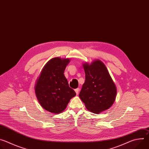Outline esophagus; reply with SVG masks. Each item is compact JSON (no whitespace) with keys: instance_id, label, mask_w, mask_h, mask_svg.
Here are the masks:
<instances>
[{"instance_id":"1","label":"esophagus","mask_w":149,"mask_h":149,"mask_svg":"<svg viewBox=\"0 0 149 149\" xmlns=\"http://www.w3.org/2000/svg\"><path fill=\"white\" fill-rule=\"evenodd\" d=\"M75 91L77 95H78V93H79V88H77V89H75Z\"/></svg>"}]
</instances>
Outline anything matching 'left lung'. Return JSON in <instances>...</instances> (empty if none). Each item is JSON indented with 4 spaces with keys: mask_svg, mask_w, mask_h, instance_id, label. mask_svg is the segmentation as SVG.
<instances>
[{
    "mask_svg": "<svg viewBox=\"0 0 149 149\" xmlns=\"http://www.w3.org/2000/svg\"><path fill=\"white\" fill-rule=\"evenodd\" d=\"M86 81L79 96L88 110L99 114L110 108L117 95L116 84L104 63L99 59L82 63Z\"/></svg>",
    "mask_w": 149,
    "mask_h": 149,
    "instance_id": "left-lung-1",
    "label": "left lung"
}]
</instances>
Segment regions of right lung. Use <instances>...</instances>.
I'll list each match as a JSON object with an SVG mask.
<instances>
[{"instance_id": "1", "label": "right lung", "mask_w": 149, "mask_h": 149, "mask_svg": "<svg viewBox=\"0 0 149 149\" xmlns=\"http://www.w3.org/2000/svg\"><path fill=\"white\" fill-rule=\"evenodd\" d=\"M70 62V58L51 59L36 80L35 92L37 100L42 108L52 113H62L76 95L63 74Z\"/></svg>"}]
</instances>
